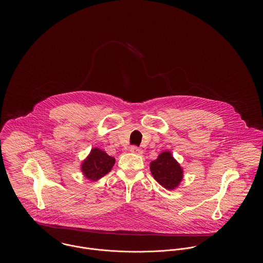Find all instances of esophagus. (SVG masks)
Wrapping results in <instances>:
<instances>
[{"instance_id": "1", "label": "esophagus", "mask_w": 263, "mask_h": 263, "mask_svg": "<svg viewBox=\"0 0 263 263\" xmlns=\"http://www.w3.org/2000/svg\"><path fill=\"white\" fill-rule=\"evenodd\" d=\"M130 151H131V153L136 154V155H142L143 154V151L141 150L140 148H138L137 146H132L130 148Z\"/></svg>"}]
</instances>
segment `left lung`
I'll list each match as a JSON object with an SVG mask.
<instances>
[{
  "instance_id": "1",
  "label": "left lung",
  "mask_w": 263,
  "mask_h": 263,
  "mask_svg": "<svg viewBox=\"0 0 263 263\" xmlns=\"http://www.w3.org/2000/svg\"><path fill=\"white\" fill-rule=\"evenodd\" d=\"M154 178L163 187L175 189L183 177V171L170 152H163L150 164Z\"/></svg>"
}]
</instances>
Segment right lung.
I'll use <instances>...</instances> for the list:
<instances>
[{"mask_svg":"<svg viewBox=\"0 0 263 263\" xmlns=\"http://www.w3.org/2000/svg\"><path fill=\"white\" fill-rule=\"evenodd\" d=\"M115 163V159L100 149H92L87 160L82 164L85 176L90 180H99L108 174Z\"/></svg>","mask_w":263,"mask_h":263,"instance_id":"right-lung-1","label":"right lung"}]
</instances>
